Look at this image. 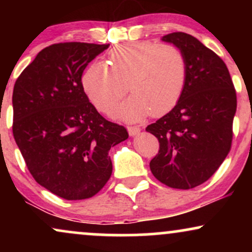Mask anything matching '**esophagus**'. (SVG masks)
I'll return each instance as SVG.
<instances>
[{"instance_id": "esophagus-1", "label": "esophagus", "mask_w": 252, "mask_h": 252, "mask_svg": "<svg viewBox=\"0 0 252 252\" xmlns=\"http://www.w3.org/2000/svg\"><path fill=\"white\" fill-rule=\"evenodd\" d=\"M140 131H141L140 126H128V132H129L130 136H135V135L140 134Z\"/></svg>"}]
</instances>
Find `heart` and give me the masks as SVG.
<instances>
[{
  "instance_id": "heart-1",
  "label": "heart",
  "mask_w": 252,
  "mask_h": 252,
  "mask_svg": "<svg viewBox=\"0 0 252 252\" xmlns=\"http://www.w3.org/2000/svg\"><path fill=\"white\" fill-rule=\"evenodd\" d=\"M108 62L110 68L102 63L86 68L83 88L104 114H109L129 90L132 94L115 112L121 120L134 122L148 114L162 116L174 108L186 85V56L173 43H123L109 52Z\"/></svg>"
}]
</instances>
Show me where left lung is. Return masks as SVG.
<instances>
[{
  "mask_svg": "<svg viewBox=\"0 0 252 252\" xmlns=\"http://www.w3.org/2000/svg\"><path fill=\"white\" fill-rule=\"evenodd\" d=\"M162 40L185 53L187 80L174 108L146 128L160 143L149 166L166 186L189 189L209 180L230 152L236 90L221 58L194 36L175 32Z\"/></svg>",
  "mask_w": 252,
  "mask_h": 252,
  "instance_id": "obj_1",
  "label": "left lung"
}]
</instances>
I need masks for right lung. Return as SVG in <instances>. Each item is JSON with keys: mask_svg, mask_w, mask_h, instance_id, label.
<instances>
[{"mask_svg": "<svg viewBox=\"0 0 252 252\" xmlns=\"http://www.w3.org/2000/svg\"><path fill=\"white\" fill-rule=\"evenodd\" d=\"M109 47L48 46L22 71L13 91V135L35 181L66 200L97 194L111 176L109 150L129 137L105 120L84 91L90 62Z\"/></svg>", "mask_w": 252, "mask_h": 252, "instance_id": "1", "label": "right lung"}]
</instances>
